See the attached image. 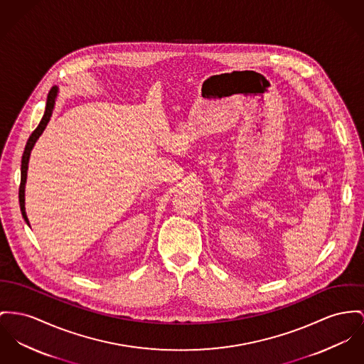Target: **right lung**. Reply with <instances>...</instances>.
Masks as SVG:
<instances>
[{
    "label": "right lung",
    "mask_w": 364,
    "mask_h": 364,
    "mask_svg": "<svg viewBox=\"0 0 364 364\" xmlns=\"http://www.w3.org/2000/svg\"><path fill=\"white\" fill-rule=\"evenodd\" d=\"M58 94V88L56 87H52L49 90L48 97H47V106H46V113L41 119V122L38 124V127L33 131V134L30 135L27 144H26L25 151H23V156H22V167H21V186H19V204H21V211H22V215L25 218L26 222L28 223V219L26 217L25 211V185L26 178H27V167H28V159H30V153H31V149L34 144L37 142V139L40 138V135L43 134V131L46 129L47 124H48L49 119L52 116V110H53V105H55V97Z\"/></svg>",
    "instance_id": "add662e5"
}]
</instances>
